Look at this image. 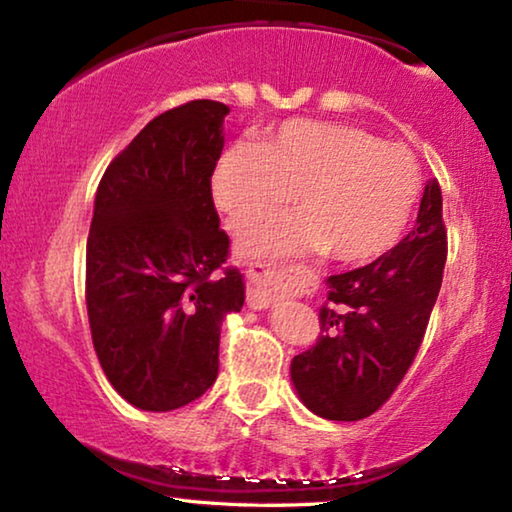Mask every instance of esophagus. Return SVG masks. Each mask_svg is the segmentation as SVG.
<instances>
[{
    "label": "esophagus",
    "mask_w": 512,
    "mask_h": 512,
    "mask_svg": "<svg viewBox=\"0 0 512 512\" xmlns=\"http://www.w3.org/2000/svg\"><path fill=\"white\" fill-rule=\"evenodd\" d=\"M246 273L250 282L248 305L253 309H266L277 300L287 298L298 282V275H289L282 268L266 262H253Z\"/></svg>",
    "instance_id": "1"
}]
</instances>
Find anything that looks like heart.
<instances>
[{
	"mask_svg": "<svg viewBox=\"0 0 512 512\" xmlns=\"http://www.w3.org/2000/svg\"><path fill=\"white\" fill-rule=\"evenodd\" d=\"M214 205L228 219L280 210L298 192V212L237 225L246 257L325 253L343 264L391 250L409 225L420 169L404 144L379 142L359 126L291 119L259 144L225 149L212 171Z\"/></svg>",
	"mask_w": 512,
	"mask_h": 512,
	"instance_id": "heart-1",
	"label": "heart"
}]
</instances>
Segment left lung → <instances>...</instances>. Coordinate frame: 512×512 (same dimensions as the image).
Returning <instances> with one entry per match:
<instances>
[{
  "instance_id": "8db88e82",
  "label": "left lung",
  "mask_w": 512,
  "mask_h": 512,
  "mask_svg": "<svg viewBox=\"0 0 512 512\" xmlns=\"http://www.w3.org/2000/svg\"><path fill=\"white\" fill-rule=\"evenodd\" d=\"M445 259L443 194L433 178L413 232L372 264L327 277L332 305L320 307L318 341L291 361V381L309 411L352 422L393 395L427 332Z\"/></svg>"
}]
</instances>
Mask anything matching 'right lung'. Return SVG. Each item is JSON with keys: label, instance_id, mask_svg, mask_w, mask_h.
Here are the masks:
<instances>
[{"label": "right lung", "instance_id": "right-lung-1", "mask_svg": "<svg viewBox=\"0 0 512 512\" xmlns=\"http://www.w3.org/2000/svg\"><path fill=\"white\" fill-rule=\"evenodd\" d=\"M228 112L196 99L151 119L108 164L94 198L92 343L112 388L142 411L180 409L214 384L221 323L244 307L210 189Z\"/></svg>", "mask_w": 512, "mask_h": 512}]
</instances>
